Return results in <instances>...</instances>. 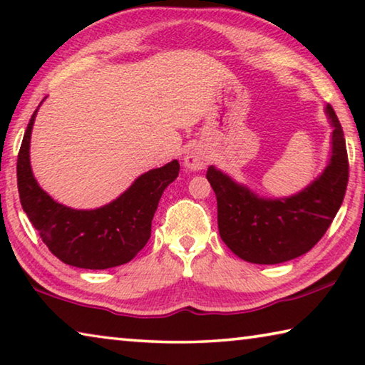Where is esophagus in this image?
<instances>
[{"label": "esophagus", "mask_w": 365, "mask_h": 365, "mask_svg": "<svg viewBox=\"0 0 365 365\" xmlns=\"http://www.w3.org/2000/svg\"><path fill=\"white\" fill-rule=\"evenodd\" d=\"M207 163H209L207 153L200 150V148H193V150L188 151L187 156H185V168L195 172L205 169Z\"/></svg>", "instance_id": "obj_1"}]
</instances>
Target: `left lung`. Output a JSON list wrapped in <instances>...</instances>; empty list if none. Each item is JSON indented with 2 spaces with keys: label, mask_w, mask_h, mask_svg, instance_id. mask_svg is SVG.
Here are the masks:
<instances>
[{
  "label": "left lung",
  "mask_w": 365,
  "mask_h": 365,
  "mask_svg": "<svg viewBox=\"0 0 365 365\" xmlns=\"http://www.w3.org/2000/svg\"><path fill=\"white\" fill-rule=\"evenodd\" d=\"M325 113L333 127L330 163L298 195L267 200L214 165L207 169L217 197L220 238L243 261L280 264L306 255L335 219L348 187L349 164L341 123L330 104Z\"/></svg>",
  "instance_id": "8db88e82"
}]
</instances>
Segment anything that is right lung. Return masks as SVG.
Masks as SVG:
<instances>
[{
	"label": "right lung",
	"instance_id": "right-lung-1",
	"mask_svg": "<svg viewBox=\"0 0 365 365\" xmlns=\"http://www.w3.org/2000/svg\"><path fill=\"white\" fill-rule=\"evenodd\" d=\"M36 110L17 156V188L22 209L43 243L64 264L80 269L101 270L132 261L151 237V220L164 190L178 175V160L140 175L106 206L91 211L67 207L40 188L30 168V135Z\"/></svg>",
	"mask_w": 365,
	"mask_h": 365
}]
</instances>
